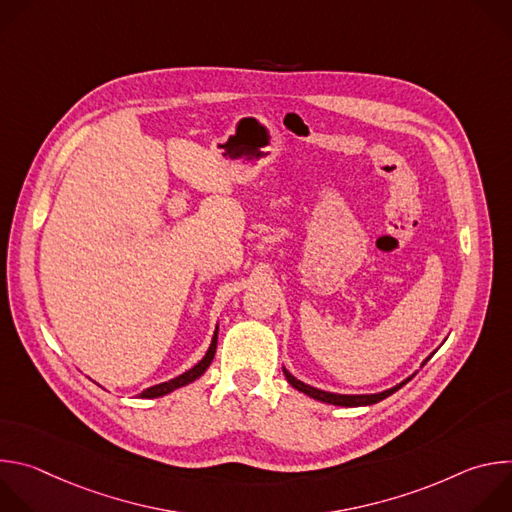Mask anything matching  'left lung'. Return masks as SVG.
I'll list each match as a JSON object with an SVG mask.
<instances>
[{"label": "left lung", "mask_w": 512, "mask_h": 512, "mask_svg": "<svg viewBox=\"0 0 512 512\" xmlns=\"http://www.w3.org/2000/svg\"><path fill=\"white\" fill-rule=\"evenodd\" d=\"M437 350V348H435ZM435 350L421 362V367L423 364L435 354ZM283 369V375H285V379H287V383L294 387V389H298L300 393H304V395H308V397H312V399H316V401H322V403H328V405H338V407H367V405H375V403H379V401H383V399H387L389 395H393L395 391H399L405 383H409L413 377H415V373L413 375H409L407 379H403L401 383H397L395 387H391V389H385V391H379V393H367V395H342V393H330V391H322V389H316V387H312V385H308V383H304V381H300L298 377H294L291 375L285 367H281Z\"/></svg>", "instance_id": "8db88e82"}]
</instances>
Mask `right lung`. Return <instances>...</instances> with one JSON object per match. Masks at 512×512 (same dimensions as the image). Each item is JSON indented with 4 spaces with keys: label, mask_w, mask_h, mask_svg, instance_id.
Instances as JSON below:
<instances>
[{
    "label": "right lung",
    "mask_w": 512,
    "mask_h": 512,
    "mask_svg": "<svg viewBox=\"0 0 512 512\" xmlns=\"http://www.w3.org/2000/svg\"><path fill=\"white\" fill-rule=\"evenodd\" d=\"M216 338H218V324L214 326V332H212V338H210V344H208L206 354L194 364L192 369H188L186 373H182V375H178V377H174V379H170V381H166V383L148 387V389L139 393V397H141V399L164 397V395H168V393H172V391H176V389H180V387H186V385L194 383L196 379H200V377L206 373V369L210 367V362H212V358H214V352H216Z\"/></svg>",
    "instance_id": "1"
}]
</instances>
